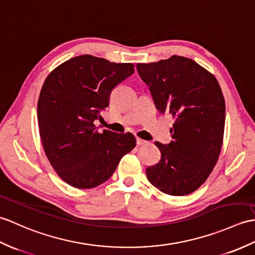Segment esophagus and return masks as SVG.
<instances>
[{"label":"esophagus","instance_id":"34e87169","mask_svg":"<svg viewBox=\"0 0 255 255\" xmlns=\"http://www.w3.org/2000/svg\"><path fill=\"white\" fill-rule=\"evenodd\" d=\"M136 144H137L138 146H140V145H146V144H148V142H147V140L142 139V138H139V137H136Z\"/></svg>","mask_w":255,"mask_h":255}]
</instances>
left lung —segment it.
I'll list each match as a JSON object with an SVG mask.
<instances>
[{"label":"left lung","mask_w":255,"mask_h":255,"mask_svg":"<svg viewBox=\"0 0 255 255\" xmlns=\"http://www.w3.org/2000/svg\"><path fill=\"white\" fill-rule=\"evenodd\" d=\"M136 69L157 110L174 119L171 142L155 143L161 157L146 169L147 179L166 194H190L205 182L222 150L226 118L222 88L213 74L184 56L137 63Z\"/></svg>","instance_id":"1"}]
</instances>
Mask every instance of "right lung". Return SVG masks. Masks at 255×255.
I'll return each mask as SVG.
<instances>
[{
	"label": "right lung",
	"mask_w": 255,
	"mask_h": 255,
	"mask_svg": "<svg viewBox=\"0 0 255 255\" xmlns=\"http://www.w3.org/2000/svg\"><path fill=\"white\" fill-rule=\"evenodd\" d=\"M134 73L132 63H115L84 54L50 73L38 100L43 149L59 177L77 189L108 180L136 139L131 133L98 132L94 122L109 106L118 84Z\"/></svg>",
	"instance_id": "1"
}]
</instances>
